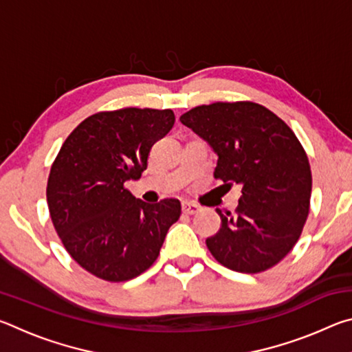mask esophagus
Listing matches in <instances>:
<instances>
[{"label":"esophagus","instance_id":"obj_1","mask_svg":"<svg viewBox=\"0 0 352 352\" xmlns=\"http://www.w3.org/2000/svg\"><path fill=\"white\" fill-rule=\"evenodd\" d=\"M182 210H183L184 214H189V216H192V214L197 212V211L200 210V208H199L197 205L190 204V201H183V204H182Z\"/></svg>","mask_w":352,"mask_h":352}]
</instances>
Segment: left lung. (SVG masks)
<instances>
[{
	"label": "left lung",
	"mask_w": 352,
	"mask_h": 352,
	"mask_svg": "<svg viewBox=\"0 0 352 352\" xmlns=\"http://www.w3.org/2000/svg\"><path fill=\"white\" fill-rule=\"evenodd\" d=\"M180 121L219 157L214 178L242 186L234 214L216 210L222 226L206 239L208 250L234 272L276 265L301 234L312 190L311 166L295 133L254 102L200 105Z\"/></svg>",
	"instance_id": "left-lung-1"
}]
</instances>
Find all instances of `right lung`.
Masks as SVG:
<instances>
[{"label": "right lung", "mask_w": 352, "mask_h": 352, "mask_svg": "<svg viewBox=\"0 0 352 352\" xmlns=\"http://www.w3.org/2000/svg\"><path fill=\"white\" fill-rule=\"evenodd\" d=\"M174 122L172 110L100 111L71 132L52 163L51 220L71 258L94 276L121 283L141 275L180 217L177 199L151 205L124 188L147 169L152 146Z\"/></svg>", "instance_id": "obj_1"}]
</instances>
